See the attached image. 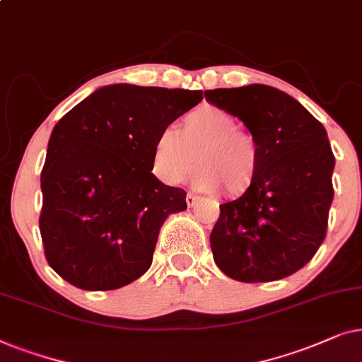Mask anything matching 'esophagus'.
I'll return each mask as SVG.
<instances>
[{
    "label": "esophagus",
    "instance_id": "esophagus-1",
    "mask_svg": "<svg viewBox=\"0 0 362 362\" xmlns=\"http://www.w3.org/2000/svg\"><path fill=\"white\" fill-rule=\"evenodd\" d=\"M185 202H187V205H189V206H194L197 204V197L192 195V194H187Z\"/></svg>",
    "mask_w": 362,
    "mask_h": 362
}]
</instances>
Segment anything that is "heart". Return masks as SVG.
Returning a JSON list of instances; mask_svg holds the SVG:
<instances>
[{
    "label": "heart",
    "mask_w": 362,
    "mask_h": 362,
    "mask_svg": "<svg viewBox=\"0 0 362 362\" xmlns=\"http://www.w3.org/2000/svg\"><path fill=\"white\" fill-rule=\"evenodd\" d=\"M197 162L195 187L206 194L218 189L230 197L252 189L259 167V147L238 119L215 104H202L185 114L182 129L163 127L153 142L152 165L167 185L187 180Z\"/></svg>",
    "instance_id": "obj_1"
}]
</instances>
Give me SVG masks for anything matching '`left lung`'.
<instances>
[{
	"label": "left lung",
	"mask_w": 362,
	"mask_h": 362,
	"mask_svg": "<svg viewBox=\"0 0 362 362\" xmlns=\"http://www.w3.org/2000/svg\"><path fill=\"white\" fill-rule=\"evenodd\" d=\"M205 99L242 120L259 147L252 189L220 205L210 235L216 267L243 283L290 276L326 237L334 197L326 129L295 98L264 84L205 90Z\"/></svg>",
	"instance_id": "obj_1"
}]
</instances>
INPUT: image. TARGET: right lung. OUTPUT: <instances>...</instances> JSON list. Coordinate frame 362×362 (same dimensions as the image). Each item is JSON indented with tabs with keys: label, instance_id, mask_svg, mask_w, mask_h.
Segmentation results:
<instances>
[{
	"label": "right lung",
	"instance_id": "obj_1",
	"mask_svg": "<svg viewBox=\"0 0 362 362\" xmlns=\"http://www.w3.org/2000/svg\"><path fill=\"white\" fill-rule=\"evenodd\" d=\"M202 99V90L112 84L52 129L40 230L47 263L72 286L117 290L151 268L163 221L187 209L185 190L152 173L153 142Z\"/></svg>",
	"mask_w": 362,
	"mask_h": 362
}]
</instances>
